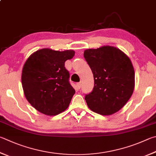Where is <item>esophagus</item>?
Returning a JSON list of instances; mask_svg holds the SVG:
<instances>
[{
	"label": "esophagus",
	"mask_w": 156,
	"mask_h": 156,
	"mask_svg": "<svg viewBox=\"0 0 156 156\" xmlns=\"http://www.w3.org/2000/svg\"><path fill=\"white\" fill-rule=\"evenodd\" d=\"M76 85H77L78 89H80V88H81V85H82V84H81V83H77V84H76Z\"/></svg>",
	"instance_id": "34e87169"
}]
</instances>
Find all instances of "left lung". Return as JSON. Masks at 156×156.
Masks as SVG:
<instances>
[{
	"instance_id": "1",
	"label": "left lung",
	"mask_w": 156,
	"mask_h": 156,
	"mask_svg": "<svg viewBox=\"0 0 156 156\" xmlns=\"http://www.w3.org/2000/svg\"><path fill=\"white\" fill-rule=\"evenodd\" d=\"M84 57L92 71L94 87L85 96L88 107L101 115H111L125 106L134 91L135 73L132 61L117 48L87 49Z\"/></svg>"
}]
</instances>
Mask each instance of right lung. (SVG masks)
<instances>
[{
	"instance_id": "1",
	"label": "right lung",
	"mask_w": 156,
	"mask_h": 156,
	"mask_svg": "<svg viewBox=\"0 0 156 156\" xmlns=\"http://www.w3.org/2000/svg\"><path fill=\"white\" fill-rule=\"evenodd\" d=\"M75 52L43 48L33 52L22 68V84L28 101L42 114L55 116L68 108L75 90L65 62Z\"/></svg>"
}]
</instances>
